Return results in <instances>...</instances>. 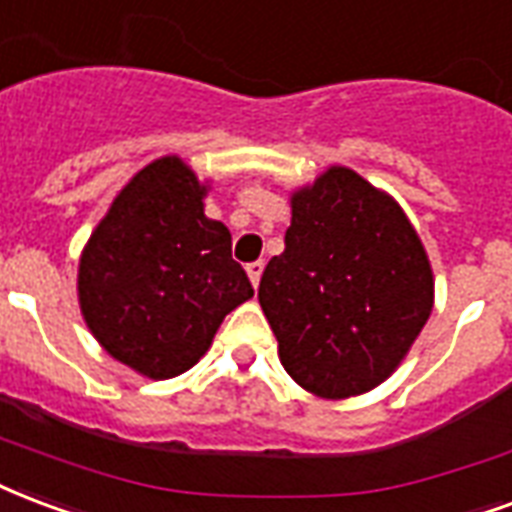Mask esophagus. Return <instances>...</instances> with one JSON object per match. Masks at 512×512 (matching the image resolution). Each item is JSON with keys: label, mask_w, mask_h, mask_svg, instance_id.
<instances>
[{"label": "esophagus", "mask_w": 512, "mask_h": 512, "mask_svg": "<svg viewBox=\"0 0 512 512\" xmlns=\"http://www.w3.org/2000/svg\"><path fill=\"white\" fill-rule=\"evenodd\" d=\"M246 274H249V282L252 285H260V276H263V260H257V263H249L246 266Z\"/></svg>", "instance_id": "esophagus-1"}]
</instances>
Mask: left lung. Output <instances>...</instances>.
Returning a JSON list of instances; mask_svg holds the SVG:
<instances>
[{"label":"left lung","mask_w":512,"mask_h":512,"mask_svg":"<svg viewBox=\"0 0 512 512\" xmlns=\"http://www.w3.org/2000/svg\"><path fill=\"white\" fill-rule=\"evenodd\" d=\"M290 208L285 252L257 290L279 361L320 399L369 393L429 320V255L404 208L344 165L295 189Z\"/></svg>","instance_id":"1"}]
</instances>
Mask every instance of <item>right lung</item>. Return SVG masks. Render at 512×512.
Instances as JSON below:
<instances>
[{
	"mask_svg": "<svg viewBox=\"0 0 512 512\" xmlns=\"http://www.w3.org/2000/svg\"><path fill=\"white\" fill-rule=\"evenodd\" d=\"M187 162H149L113 198L78 263L86 328L111 358L149 380L179 377L255 290L230 255V230L208 219Z\"/></svg>",
	"mask_w": 512,
	"mask_h": 512,
	"instance_id": "right-lung-1",
	"label": "right lung"
}]
</instances>
